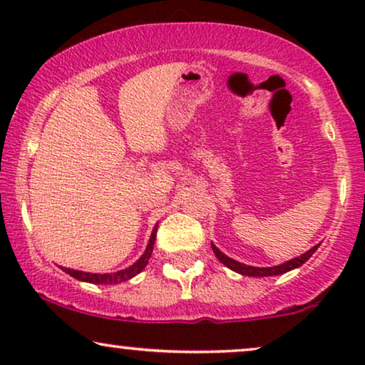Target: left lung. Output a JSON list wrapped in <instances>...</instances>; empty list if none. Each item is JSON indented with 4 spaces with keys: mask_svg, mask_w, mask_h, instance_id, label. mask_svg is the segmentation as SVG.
I'll return each mask as SVG.
<instances>
[{
    "mask_svg": "<svg viewBox=\"0 0 365 365\" xmlns=\"http://www.w3.org/2000/svg\"><path fill=\"white\" fill-rule=\"evenodd\" d=\"M211 246H212L214 254H216V257L224 264V266L231 269V271L237 272V274H242V276H249V277H269V276H279V274H286L289 271H292V269L301 267L302 264L306 262L307 259L317 251V247L321 246V244H317V246L311 247L307 252H304V254H301V256L291 259V261H286V262L279 264V266H272V267L247 266V264H242V262L236 261V259L226 256V254L219 251V249L214 246V244H211Z\"/></svg>",
    "mask_w": 365,
    "mask_h": 365,
    "instance_id": "1",
    "label": "left lung"
}]
</instances>
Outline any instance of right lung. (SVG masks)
I'll return each instance as SVG.
<instances>
[{
  "instance_id": "add662e5",
  "label": "right lung",
  "mask_w": 365,
  "mask_h": 365,
  "mask_svg": "<svg viewBox=\"0 0 365 365\" xmlns=\"http://www.w3.org/2000/svg\"><path fill=\"white\" fill-rule=\"evenodd\" d=\"M156 232H158V224L154 226L153 232H151V237H149V242L146 246V251L141 257L138 259L136 262L133 264V266H129L126 269H121V271L118 272H111V274H96V272H84V271H78V269H69V267H61L64 272L69 274V276H73L74 279H78V281H83V282H89V284H101V286H113V284H119V282H124V281H129V279L138 276L139 272L143 271L144 267L148 266V261L149 257H151L153 254V247H154V241H156Z\"/></svg>"
}]
</instances>
